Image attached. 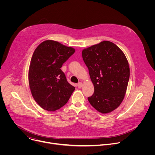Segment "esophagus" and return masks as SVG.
<instances>
[{
  "instance_id": "34e87169",
  "label": "esophagus",
  "mask_w": 155,
  "mask_h": 155,
  "mask_svg": "<svg viewBox=\"0 0 155 155\" xmlns=\"http://www.w3.org/2000/svg\"><path fill=\"white\" fill-rule=\"evenodd\" d=\"M82 85H83V84H82L81 82H79V83L77 84V86H78V88L81 87H82Z\"/></svg>"
}]
</instances>
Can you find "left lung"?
Listing matches in <instances>:
<instances>
[{"label": "left lung", "instance_id": "1", "mask_svg": "<svg viewBox=\"0 0 155 155\" xmlns=\"http://www.w3.org/2000/svg\"><path fill=\"white\" fill-rule=\"evenodd\" d=\"M94 91L87 99L102 114L116 109L122 102L129 79L127 60L121 49L109 41H103L82 51Z\"/></svg>", "mask_w": 155, "mask_h": 155}]
</instances>
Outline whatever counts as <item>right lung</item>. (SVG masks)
<instances>
[{"instance_id":"add662e5","label":"right lung","mask_w":155,"mask_h":155,"mask_svg":"<svg viewBox=\"0 0 155 155\" xmlns=\"http://www.w3.org/2000/svg\"><path fill=\"white\" fill-rule=\"evenodd\" d=\"M75 50L51 40L35 50L29 69L32 95L43 109L54 112L68 102L75 87L68 83L61 68Z\"/></svg>"}]
</instances>
